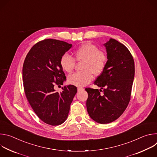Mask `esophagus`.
I'll return each mask as SVG.
<instances>
[{"label":"esophagus","instance_id":"esophagus-1","mask_svg":"<svg viewBox=\"0 0 157 157\" xmlns=\"http://www.w3.org/2000/svg\"><path fill=\"white\" fill-rule=\"evenodd\" d=\"M82 89H84L82 87H78V91H81V90H82Z\"/></svg>","mask_w":157,"mask_h":157}]
</instances>
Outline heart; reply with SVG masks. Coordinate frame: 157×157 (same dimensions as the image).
Here are the masks:
<instances>
[{
    "mask_svg": "<svg viewBox=\"0 0 157 157\" xmlns=\"http://www.w3.org/2000/svg\"><path fill=\"white\" fill-rule=\"evenodd\" d=\"M76 61L82 62V72L75 73L68 76V82L76 86H84L93 79V74L101 75L107 63V56L105 52L91 43L82 44L75 52ZM75 59L68 54H64L60 59L62 69L71 73L75 68Z\"/></svg>",
    "mask_w": 157,
    "mask_h": 157,
    "instance_id": "b5f03b06",
    "label": "heart"
}]
</instances>
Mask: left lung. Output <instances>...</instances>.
Wrapping results in <instances>:
<instances>
[{
  "label": "left lung",
  "mask_w": 157,
  "mask_h": 157,
  "mask_svg": "<svg viewBox=\"0 0 157 157\" xmlns=\"http://www.w3.org/2000/svg\"><path fill=\"white\" fill-rule=\"evenodd\" d=\"M104 45L107 63L94 81V84L104 90L85 89L88 94L87 113L92 119L102 124L113 122L123 114L130 99L135 75L133 58L125 45L113 38Z\"/></svg>",
  "instance_id": "left-lung-1"
}]
</instances>
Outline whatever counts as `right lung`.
<instances>
[{"mask_svg": "<svg viewBox=\"0 0 157 157\" xmlns=\"http://www.w3.org/2000/svg\"><path fill=\"white\" fill-rule=\"evenodd\" d=\"M71 47L65 41L45 39L33 46L24 63L22 78L27 99L36 116L51 125L66 120L77 93V87L71 84L62 87L60 93L54 89L66 81L60 59Z\"/></svg>", "mask_w": 157, "mask_h": 157, "instance_id": "1", "label": "right lung"}]
</instances>
